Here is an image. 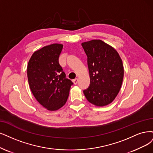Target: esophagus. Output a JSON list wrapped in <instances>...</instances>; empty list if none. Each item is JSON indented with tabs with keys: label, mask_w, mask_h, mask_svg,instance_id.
Listing matches in <instances>:
<instances>
[{
	"label": "esophagus",
	"mask_w": 153,
	"mask_h": 153,
	"mask_svg": "<svg viewBox=\"0 0 153 153\" xmlns=\"http://www.w3.org/2000/svg\"><path fill=\"white\" fill-rule=\"evenodd\" d=\"M73 82L74 84H77V82H78V79L76 78V79H74L73 80Z\"/></svg>",
	"instance_id": "1"
}]
</instances>
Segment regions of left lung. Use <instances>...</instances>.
<instances>
[{
	"mask_svg": "<svg viewBox=\"0 0 153 153\" xmlns=\"http://www.w3.org/2000/svg\"><path fill=\"white\" fill-rule=\"evenodd\" d=\"M88 57L89 86L83 93L89 102L103 106L111 103L121 88L123 66L117 51L100 39L84 42Z\"/></svg>",
	"mask_w": 153,
	"mask_h": 153,
	"instance_id": "8db88e82",
	"label": "left lung"
}]
</instances>
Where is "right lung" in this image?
<instances>
[{
    "mask_svg": "<svg viewBox=\"0 0 153 153\" xmlns=\"http://www.w3.org/2000/svg\"><path fill=\"white\" fill-rule=\"evenodd\" d=\"M63 45L53 43L34 53L27 67L31 91L45 108L54 111L66 103L73 82L59 64V58Z\"/></svg>",
    "mask_w": 153,
    "mask_h": 153,
    "instance_id": "1",
    "label": "right lung"
}]
</instances>
